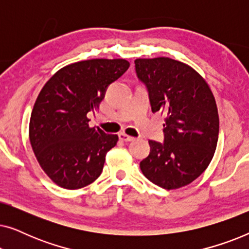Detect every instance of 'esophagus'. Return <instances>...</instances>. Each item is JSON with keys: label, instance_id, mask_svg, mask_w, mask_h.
<instances>
[{"label": "esophagus", "instance_id": "esophagus-1", "mask_svg": "<svg viewBox=\"0 0 249 249\" xmlns=\"http://www.w3.org/2000/svg\"><path fill=\"white\" fill-rule=\"evenodd\" d=\"M119 139L122 142H128L134 141V137H131V136H129L127 134H124V132H120V134H119Z\"/></svg>", "mask_w": 249, "mask_h": 249}]
</instances>
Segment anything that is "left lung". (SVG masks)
Returning a JSON list of instances; mask_svg holds the SVG:
<instances>
[{"instance_id": "8db88e82", "label": "left lung", "mask_w": 249, "mask_h": 249, "mask_svg": "<svg viewBox=\"0 0 249 249\" xmlns=\"http://www.w3.org/2000/svg\"><path fill=\"white\" fill-rule=\"evenodd\" d=\"M135 67L147 87L152 111L165 114L164 142L148 141L142 175L168 190L189 185L205 171L216 149L219 114L212 90L192 67L170 57L137 59Z\"/></svg>"}]
</instances>
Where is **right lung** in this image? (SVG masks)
Returning a JSON list of instances; mask_svg holds the SVG:
<instances>
[{
	"label": "right lung",
	"instance_id": "obj_1",
	"mask_svg": "<svg viewBox=\"0 0 249 249\" xmlns=\"http://www.w3.org/2000/svg\"><path fill=\"white\" fill-rule=\"evenodd\" d=\"M129 66L124 59L80 61L44 85L30 117L29 141L40 168L57 186L79 189L100 177L119 138L90 128L87 113L98 108L108 85Z\"/></svg>",
	"mask_w": 249,
	"mask_h": 249
}]
</instances>
